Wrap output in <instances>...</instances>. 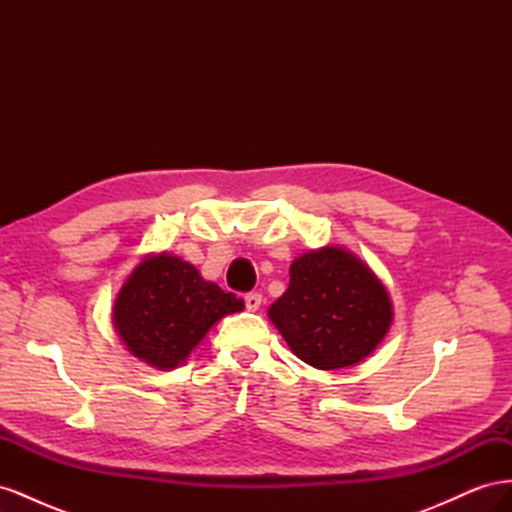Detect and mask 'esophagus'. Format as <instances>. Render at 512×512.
<instances>
[{"instance_id": "1", "label": "esophagus", "mask_w": 512, "mask_h": 512, "mask_svg": "<svg viewBox=\"0 0 512 512\" xmlns=\"http://www.w3.org/2000/svg\"><path fill=\"white\" fill-rule=\"evenodd\" d=\"M260 303H262V297L258 292H250V294H245V307L250 309V312H256V309L260 307Z\"/></svg>"}]
</instances>
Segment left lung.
<instances>
[{"label":"left lung","mask_w":512,"mask_h":512,"mask_svg":"<svg viewBox=\"0 0 512 512\" xmlns=\"http://www.w3.org/2000/svg\"><path fill=\"white\" fill-rule=\"evenodd\" d=\"M269 318L307 365L342 369L376 350L393 307L378 277L342 247L307 252L290 265L286 292Z\"/></svg>","instance_id":"obj_1"}]
</instances>
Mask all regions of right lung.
<instances>
[{"mask_svg":"<svg viewBox=\"0 0 512 512\" xmlns=\"http://www.w3.org/2000/svg\"><path fill=\"white\" fill-rule=\"evenodd\" d=\"M245 305L237 294L205 282L181 258L158 254L143 260L115 301V329L145 363L173 369L226 314Z\"/></svg>","mask_w":512,"mask_h":512,"instance_id":"right-lung-1","label":"right lung"}]
</instances>
